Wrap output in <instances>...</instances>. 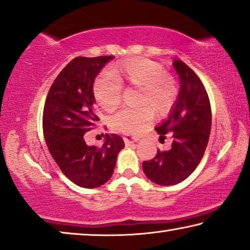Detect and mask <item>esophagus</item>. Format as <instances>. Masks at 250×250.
Returning a JSON list of instances; mask_svg holds the SVG:
<instances>
[{
	"label": "esophagus",
	"instance_id": "1",
	"mask_svg": "<svg viewBox=\"0 0 250 250\" xmlns=\"http://www.w3.org/2000/svg\"><path fill=\"white\" fill-rule=\"evenodd\" d=\"M124 140H125V145H129V144L138 142V138H137V137H131V136H125Z\"/></svg>",
	"mask_w": 250,
	"mask_h": 250
}]
</instances>
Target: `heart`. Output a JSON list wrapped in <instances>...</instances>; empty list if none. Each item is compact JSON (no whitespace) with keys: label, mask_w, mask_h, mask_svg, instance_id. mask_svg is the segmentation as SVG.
<instances>
[{"label":"heart","mask_w":250,"mask_h":250,"mask_svg":"<svg viewBox=\"0 0 250 250\" xmlns=\"http://www.w3.org/2000/svg\"><path fill=\"white\" fill-rule=\"evenodd\" d=\"M125 80L129 85L140 87V106L124 107L112 115L110 125L114 131L137 135L146 129L153 119V108L159 114H167L179 97L177 82L160 63L136 58L121 63L113 73L102 72L95 80L93 93L103 110L111 112L121 103Z\"/></svg>","instance_id":"b5f03b06"}]
</instances>
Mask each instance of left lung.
I'll return each instance as SVG.
<instances>
[{
	"label": "left lung",
	"mask_w": 250,
	"mask_h": 250,
	"mask_svg": "<svg viewBox=\"0 0 250 250\" xmlns=\"http://www.w3.org/2000/svg\"><path fill=\"white\" fill-rule=\"evenodd\" d=\"M173 65L180 78V91L170 117L155 128L160 139L172 138L171 149L161 152L153 160L143 162V170L150 181L172 186L187 179L195 171L208 143L212 112L208 95L202 80L192 69L174 59Z\"/></svg>",
	"instance_id": "left-lung-1"
}]
</instances>
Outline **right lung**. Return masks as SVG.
Listing matches in <instances>:
<instances>
[{"mask_svg":"<svg viewBox=\"0 0 250 250\" xmlns=\"http://www.w3.org/2000/svg\"><path fill=\"white\" fill-rule=\"evenodd\" d=\"M114 56L73 59L59 73L48 90L43 111V132L52 157L73 184L97 188L113 174L117 156L125 147L119 135H105L102 147L88 146L83 139L96 126L94 82Z\"/></svg>","mask_w":250,"mask_h":250,"instance_id":"right-lung-1","label":"right lung"}]
</instances>
